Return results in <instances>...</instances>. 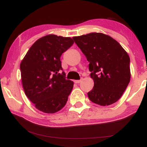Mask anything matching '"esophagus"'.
<instances>
[{
    "label": "esophagus",
    "instance_id": "1",
    "mask_svg": "<svg viewBox=\"0 0 147 147\" xmlns=\"http://www.w3.org/2000/svg\"><path fill=\"white\" fill-rule=\"evenodd\" d=\"M74 82L75 83H79L81 82V80H75V81H74Z\"/></svg>",
    "mask_w": 147,
    "mask_h": 147
}]
</instances>
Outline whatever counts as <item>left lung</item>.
Wrapping results in <instances>:
<instances>
[{"instance_id":"left-lung-1","label":"left lung","mask_w":147,"mask_h":147,"mask_svg":"<svg viewBox=\"0 0 147 147\" xmlns=\"http://www.w3.org/2000/svg\"><path fill=\"white\" fill-rule=\"evenodd\" d=\"M72 38L90 62L94 85L87 93L89 99L101 106L116 102L130 81V60L127 52L117 40L102 33Z\"/></svg>"}]
</instances>
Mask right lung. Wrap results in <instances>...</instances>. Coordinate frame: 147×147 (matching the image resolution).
I'll list each match as a JSON object with an SVG mask.
<instances>
[{
	"label": "right lung",
	"instance_id": "add662e5",
	"mask_svg": "<svg viewBox=\"0 0 147 147\" xmlns=\"http://www.w3.org/2000/svg\"><path fill=\"white\" fill-rule=\"evenodd\" d=\"M73 43L70 37L45 36L31 46L20 64L24 92L42 112L56 113L66 104L74 83L66 79L60 57Z\"/></svg>",
	"mask_w": 147,
	"mask_h": 147
}]
</instances>
